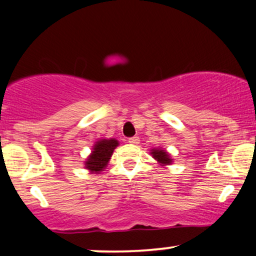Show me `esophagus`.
<instances>
[{
    "mask_svg": "<svg viewBox=\"0 0 256 256\" xmlns=\"http://www.w3.org/2000/svg\"><path fill=\"white\" fill-rule=\"evenodd\" d=\"M128 143H130V144H134V146H137L138 143H140V138L138 137H131V138H128Z\"/></svg>",
    "mask_w": 256,
    "mask_h": 256,
    "instance_id": "1",
    "label": "esophagus"
}]
</instances>
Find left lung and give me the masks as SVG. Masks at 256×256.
I'll return each mask as SVG.
<instances>
[{
    "label": "left lung",
    "instance_id": "8db88e82",
    "mask_svg": "<svg viewBox=\"0 0 256 256\" xmlns=\"http://www.w3.org/2000/svg\"><path fill=\"white\" fill-rule=\"evenodd\" d=\"M150 155L160 166H168L173 162V158L168 152L164 148H152Z\"/></svg>",
    "mask_w": 256,
    "mask_h": 256
}]
</instances>
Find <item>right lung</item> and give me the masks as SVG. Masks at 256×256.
Returning a JSON list of instances; mask_svg holds the SVG:
<instances>
[{
  "instance_id": "obj_1",
  "label": "right lung",
  "mask_w": 256,
  "mask_h": 256,
  "mask_svg": "<svg viewBox=\"0 0 256 256\" xmlns=\"http://www.w3.org/2000/svg\"><path fill=\"white\" fill-rule=\"evenodd\" d=\"M119 146L116 138H101L96 140L92 146L90 155L85 158L84 167L90 172V174H100L108 166L114 149Z\"/></svg>"
}]
</instances>
